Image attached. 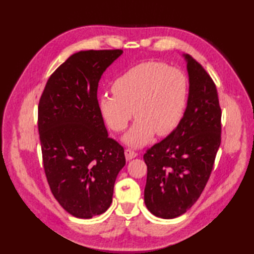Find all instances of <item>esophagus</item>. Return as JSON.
I'll list each match as a JSON object with an SVG mask.
<instances>
[{
    "label": "esophagus",
    "instance_id": "esophagus-1",
    "mask_svg": "<svg viewBox=\"0 0 254 254\" xmlns=\"http://www.w3.org/2000/svg\"><path fill=\"white\" fill-rule=\"evenodd\" d=\"M124 155H126L127 160H131L133 158H135L136 156H137V154L135 152H133V150H131V149H126V150H124Z\"/></svg>",
    "mask_w": 254,
    "mask_h": 254
}]
</instances>
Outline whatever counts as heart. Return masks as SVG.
Wrapping results in <instances>:
<instances>
[{"mask_svg": "<svg viewBox=\"0 0 254 254\" xmlns=\"http://www.w3.org/2000/svg\"><path fill=\"white\" fill-rule=\"evenodd\" d=\"M113 95H101L98 105L102 117L113 131L127 127L136 118L123 142L134 148L148 144L156 133L172 132L185 113L189 86L181 69L161 62L136 64L112 83Z\"/></svg>", "mask_w": 254, "mask_h": 254, "instance_id": "heart-1", "label": "heart"}]
</instances>
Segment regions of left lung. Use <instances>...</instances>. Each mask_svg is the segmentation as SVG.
Returning <instances> with one entry per match:
<instances>
[{
	"label": "left lung",
	"mask_w": 254,
	"mask_h": 254,
	"mask_svg": "<svg viewBox=\"0 0 254 254\" xmlns=\"http://www.w3.org/2000/svg\"><path fill=\"white\" fill-rule=\"evenodd\" d=\"M186 111L170 135L144 155L147 179L144 201L155 216L171 219L185 214L201 195L220 145L217 89L206 71L189 55Z\"/></svg>",
	"instance_id": "1"
}]
</instances>
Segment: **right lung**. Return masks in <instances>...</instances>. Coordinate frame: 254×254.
<instances>
[{"label":"right lung","instance_id":"1","mask_svg":"<svg viewBox=\"0 0 254 254\" xmlns=\"http://www.w3.org/2000/svg\"><path fill=\"white\" fill-rule=\"evenodd\" d=\"M122 50L74 53L49 77L38 107L42 160L51 192L73 216L105 213L124 165V149L108 137L97 100L102 74Z\"/></svg>","mask_w":254,"mask_h":254}]
</instances>
